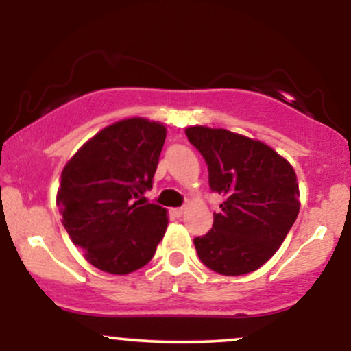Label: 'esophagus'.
<instances>
[{
  "label": "esophagus",
  "mask_w": 351,
  "mask_h": 351,
  "mask_svg": "<svg viewBox=\"0 0 351 351\" xmlns=\"http://www.w3.org/2000/svg\"><path fill=\"white\" fill-rule=\"evenodd\" d=\"M173 215H175L176 217H180V216H183V213H184V208H175L173 209Z\"/></svg>",
  "instance_id": "1"
}]
</instances>
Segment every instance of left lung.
<instances>
[{
    "instance_id": "8db88e82",
    "label": "left lung",
    "mask_w": 351,
    "mask_h": 351,
    "mask_svg": "<svg viewBox=\"0 0 351 351\" xmlns=\"http://www.w3.org/2000/svg\"><path fill=\"white\" fill-rule=\"evenodd\" d=\"M184 132L208 165L209 188L224 198L211 231L195 237L201 263L223 276L256 271L276 254L299 215L295 171L257 140L199 125Z\"/></svg>"
}]
</instances>
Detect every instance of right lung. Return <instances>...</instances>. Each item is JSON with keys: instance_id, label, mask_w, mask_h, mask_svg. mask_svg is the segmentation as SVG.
<instances>
[{"instance_id": "1", "label": "right lung", "mask_w": 351, "mask_h": 351, "mask_svg": "<svg viewBox=\"0 0 351 351\" xmlns=\"http://www.w3.org/2000/svg\"><path fill=\"white\" fill-rule=\"evenodd\" d=\"M167 128L127 119L100 130L64 167L58 208L72 243L94 267L130 274L152 261L168 226L167 209L143 204Z\"/></svg>"}]
</instances>
